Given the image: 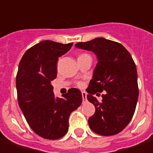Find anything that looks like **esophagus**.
<instances>
[{
	"mask_svg": "<svg viewBox=\"0 0 153 153\" xmlns=\"http://www.w3.org/2000/svg\"><path fill=\"white\" fill-rule=\"evenodd\" d=\"M82 97H83V102H86L87 101V93H85V92H82Z\"/></svg>",
	"mask_w": 153,
	"mask_h": 153,
	"instance_id": "34e87169",
	"label": "esophagus"
}]
</instances>
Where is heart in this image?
I'll return each mask as SVG.
<instances>
[{"label": "heart", "mask_w": 153, "mask_h": 153, "mask_svg": "<svg viewBox=\"0 0 153 153\" xmlns=\"http://www.w3.org/2000/svg\"><path fill=\"white\" fill-rule=\"evenodd\" d=\"M87 54H82V55H80L79 56H86ZM77 85L79 87H83V83H82V82H79V83H77Z\"/></svg>", "instance_id": "obj_1"}]
</instances>
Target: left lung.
<instances>
[{
	"mask_svg": "<svg viewBox=\"0 0 153 153\" xmlns=\"http://www.w3.org/2000/svg\"><path fill=\"white\" fill-rule=\"evenodd\" d=\"M75 47L92 51L98 60L86 89L87 98L96 109L88 119L90 128L103 136L119 134L131 120L137 105L138 74L134 61L123 45L106 38L80 42ZM102 91L103 99L99 102L93 95Z\"/></svg>",
	"mask_w": 153,
	"mask_h": 153,
	"instance_id": "left-lung-1",
	"label": "left lung"
}]
</instances>
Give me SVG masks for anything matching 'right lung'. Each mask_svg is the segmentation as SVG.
<instances>
[{"label":"right lung","mask_w":153,"mask_h":153,"mask_svg":"<svg viewBox=\"0 0 153 153\" xmlns=\"http://www.w3.org/2000/svg\"><path fill=\"white\" fill-rule=\"evenodd\" d=\"M73 42L42 41L24 54L16 75L19 106L28 125L42 138L58 139L69 128L70 113L81 105L80 90L70 88L62 97L53 93L58 58L70 51Z\"/></svg>","instance_id":"add662e5"}]
</instances>
